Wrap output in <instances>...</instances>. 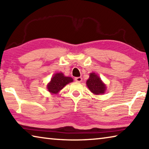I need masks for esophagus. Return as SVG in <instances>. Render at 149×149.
Returning <instances> with one entry per match:
<instances>
[{"instance_id": "1", "label": "esophagus", "mask_w": 149, "mask_h": 149, "mask_svg": "<svg viewBox=\"0 0 149 149\" xmlns=\"http://www.w3.org/2000/svg\"><path fill=\"white\" fill-rule=\"evenodd\" d=\"M75 81L77 82H81L82 81V78L81 77H77L75 78Z\"/></svg>"}]
</instances>
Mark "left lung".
Segmentation results:
<instances>
[{
	"label": "left lung",
	"mask_w": 149,
	"mask_h": 149,
	"mask_svg": "<svg viewBox=\"0 0 149 149\" xmlns=\"http://www.w3.org/2000/svg\"><path fill=\"white\" fill-rule=\"evenodd\" d=\"M86 84L89 89L95 95L104 94L107 89L106 85L95 73H91Z\"/></svg>",
	"instance_id": "obj_1"
}]
</instances>
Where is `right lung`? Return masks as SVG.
Here are the masks:
<instances>
[{
  "instance_id": "obj_1",
  "label": "right lung",
  "mask_w": 149,
  "mask_h": 149,
  "mask_svg": "<svg viewBox=\"0 0 149 149\" xmlns=\"http://www.w3.org/2000/svg\"><path fill=\"white\" fill-rule=\"evenodd\" d=\"M73 81L70 77H65L62 73L55 74L51 78L50 81L47 85L48 91L52 94H57L67 84Z\"/></svg>"
}]
</instances>
